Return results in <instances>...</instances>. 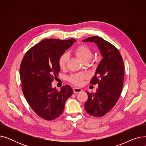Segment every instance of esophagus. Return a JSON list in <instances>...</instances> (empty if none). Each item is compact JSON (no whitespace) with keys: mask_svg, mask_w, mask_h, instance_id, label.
Segmentation results:
<instances>
[{"mask_svg":"<svg viewBox=\"0 0 146 146\" xmlns=\"http://www.w3.org/2000/svg\"><path fill=\"white\" fill-rule=\"evenodd\" d=\"M82 89H80V88H76V87H74L73 88V92L74 94H77V93H79V92H82Z\"/></svg>","mask_w":146,"mask_h":146,"instance_id":"1","label":"esophagus"}]
</instances>
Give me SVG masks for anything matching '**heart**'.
Wrapping results in <instances>:
<instances>
[{"instance_id":"obj_1","label":"heart","mask_w":146,"mask_h":146,"mask_svg":"<svg viewBox=\"0 0 146 146\" xmlns=\"http://www.w3.org/2000/svg\"><path fill=\"white\" fill-rule=\"evenodd\" d=\"M74 52L82 62L86 60H90L92 56V52L90 48L86 45H80L74 50ZM67 60V56L66 54H63L58 59V65L61 68H64L66 66ZM88 78V74L85 73H80L74 74L69 76L68 80L74 85H81L83 82V80Z\"/></svg>"}]
</instances>
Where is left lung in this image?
I'll return each instance as SVG.
<instances>
[{"mask_svg": "<svg viewBox=\"0 0 146 146\" xmlns=\"http://www.w3.org/2000/svg\"><path fill=\"white\" fill-rule=\"evenodd\" d=\"M83 41L95 43L103 57L90 82L98 87L95 93L87 92L85 109L92 116L103 117L115 105L121 95L124 77L123 60L118 50L101 37L92 36Z\"/></svg>", "mask_w": 146, "mask_h": 146, "instance_id": "obj_1", "label": "left lung"}]
</instances>
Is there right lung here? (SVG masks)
Masks as SVG:
<instances>
[{"label": "right lung", "mask_w": 146, "mask_h": 146, "mask_svg": "<svg viewBox=\"0 0 146 146\" xmlns=\"http://www.w3.org/2000/svg\"><path fill=\"white\" fill-rule=\"evenodd\" d=\"M76 40L45 39L31 48L23 58L20 78L23 94L31 108L45 120L58 118L67 99L73 94L69 85L58 91L51 82L58 76L59 57Z\"/></svg>", "instance_id": "right-lung-1"}]
</instances>
